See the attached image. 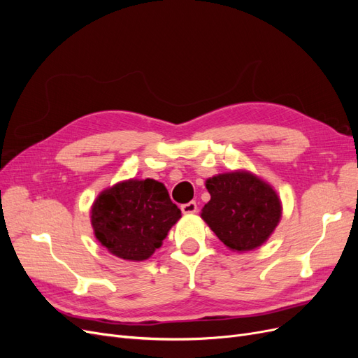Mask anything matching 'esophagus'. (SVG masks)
Masks as SVG:
<instances>
[{"mask_svg": "<svg viewBox=\"0 0 358 358\" xmlns=\"http://www.w3.org/2000/svg\"><path fill=\"white\" fill-rule=\"evenodd\" d=\"M197 209H199V208H197V203H196V201H188V203L180 206V210H182L183 213H196Z\"/></svg>", "mask_w": 358, "mask_h": 358, "instance_id": "obj_1", "label": "esophagus"}]
</instances>
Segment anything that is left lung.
I'll list each match as a JSON object with an SVG mask.
<instances>
[{
  "label": "left lung",
  "instance_id": "obj_1",
  "mask_svg": "<svg viewBox=\"0 0 358 358\" xmlns=\"http://www.w3.org/2000/svg\"><path fill=\"white\" fill-rule=\"evenodd\" d=\"M210 201L201 218L233 251H251L267 241L280 220V201L272 187L246 171L208 179Z\"/></svg>",
  "mask_w": 358,
  "mask_h": 358
}]
</instances>
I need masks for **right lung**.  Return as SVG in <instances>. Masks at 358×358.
Wrapping results in <instances>:
<instances>
[{
  "label": "right lung",
  "mask_w": 358,
  "mask_h": 358,
  "mask_svg": "<svg viewBox=\"0 0 358 358\" xmlns=\"http://www.w3.org/2000/svg\"><path fill=\"white\" fill-rule=\"evenodd\" d=\"M179 218L166 187L154 179L117 183L100 194L91 212L96 239L129 262L152 255Z\"/></svg>",
  "instance_id": "add662e5"
}]
</instances>
